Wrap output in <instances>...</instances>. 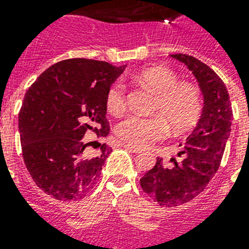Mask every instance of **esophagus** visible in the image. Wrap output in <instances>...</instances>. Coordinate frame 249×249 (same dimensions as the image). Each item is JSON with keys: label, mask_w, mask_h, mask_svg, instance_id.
I'll use <instances>...</instances> for the list:
<instances>
[{"label": "esophagus", "mask_w": 249, "mask_h": 249, "mask_svg": "<svg viewBox=\"0 0 249 249\" xmlns=\"http://www.w3.org/2000/svg\"><path fill=\"white\" fill-rule=\"evenodd\" d=\"M121 146H123L124 148H126V150H129V151H132L133 154H140L141 152L140 148L134 147V146H132V144H129V143H121Z\"/></svg>", "instance_id": "esophagus-1"}]
</instances>
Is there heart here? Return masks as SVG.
I'll return each instance as SVG.
<instances>
[{"label":"heart","instance_id":"1","mask_svg":"<svg viewBox=\"0 0 249 249\" xmlns=\"http://www.w3.org/2000/svg\"><path fill=\"white\" fill-rule=\"evenodd\" d=\"M134 79L158 93L152 106L155 115H132L121 121L116 133L123 142L146 148L165 138L168 125L176 132H182L196 124L201 113V97L195 86L181 83L172 70L161 66L144 68ZM126 105L125 85L121 81L113 83L106 95L108 112L119 116L126 109Z\"/></svg>","mask_w":249,"mask_h":249}]
</instances>
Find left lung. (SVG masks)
I'll list each match as a JSON object with an SVG mask.
<instances>
[{
	"label": "left lung",
	"instance_id": "1",
	"mask_svg": "<svg viewBox=\"0 0 249 249\" xmlns=\"http://www.w3.org/2000/svg\"><path fill=\"white\" fill-rule=\"evenodd\" d=\"M193 72L204 97L203 113L194 132L187 137L172 166L158 158L155 166L141 178V187L163 207H177L193 200L207 187L220 168L226 141L230 136L232 109L228 89L212 68L186 54H172Z\"/></svg>",
	"mask_w": 249,
	"mask_h": 249
}]
</instances>
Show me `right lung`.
Instances as JSON below:
<instances>
[{
    "mask_svg": "<svg viewBox=\"0 0 249 249\" xmlns=\"http://www.w3.org/2000/svg\"><path fill=\"white\" fill-rule=\"evenodd\" d=\"M124 70L101 60L66 59L27 90L19 112L23 159L35 183L56 200H79L97 183L112 148L99 143L101 154L89 158L83 138L88 132L109 133L106 95Z\"/></svg>",
    "mask_w": 249,
    "mask_h": 249,
    "instance_id": "add662e5",
    "label": "right lung"
}]
</instances>
